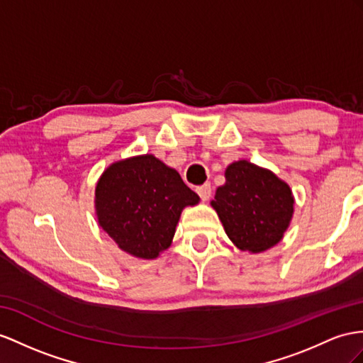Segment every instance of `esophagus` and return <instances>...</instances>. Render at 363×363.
<instances>
[{"mask_svg":"<svg viewBox=\"0 0 363 363\" xmlns=\"http://www.w3.org/2000/svg\"><path fill=\"white\" fill-rule=\"evenodd\" d=\"M196 191H198L199 198L202 201H207L211 196V185L210 184H203V185H201V187L196 189Z\"/></svg>","mask_w":363,"mask_h":363,"instance_id":"34e87169","label":"esophagus"}]
</instances>
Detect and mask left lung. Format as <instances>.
I'll list each match as a JSON object with an SVG mask.
<instances>
[{
    "label": "left lung",
    "mask_w": 363,
    "mask_h": 363,
    "mask_svg": "<svg viewBox=\"0 0 363 363\" xmlns=\"http://www.w3.org/2000/svg\"><path fill=\"white\" fill-rule=\"evenodd\" d=\"M210 203L233 245L253 255L281 242L294 215L290 185L247 160L227 167L225 184Z\"/></svg>",
    "instance_id": "8db88e82"
}]
</instances>
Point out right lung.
<instances>
[{"instance_id": "1", "label": "right lung", "mask_w": 363, "mask_h": 363, "mask_svg": "<svg viewBox=\"0 0 363 363\" xmlns=\"http://www.w3.org/2000/svg\"><path fill=\"white\" fill-rule=\"evenodd\" d=\"M196 203L181 174L148 153L110 164L95 187L99 227L123 252L145 261L172 245L182 210Z\"/></svg>"}]
</instances>
